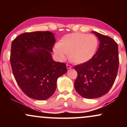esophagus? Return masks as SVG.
I'll list each match as a JSON object with an SVG mask.
<instances>
[{"label":"esophagus","instance_id":"obj_1","mask_svg":"<svg viewBox=\"0 0 127 127\" xmlns=\"http://www.w3.org/2000/svg\"><path fill=\"white\" fill-rule=\"evenodd\" d=\"M66 67H67V69H70V68H72V65H69V64H67L66 65Z\"/></svg>","mask_w":127,"mask_h":127}]
</instances>
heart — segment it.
Listing matches in <instances>:
<instances>
[{"label": "heart", "instance_id": "b5f03b06", "mask_svg": "<svg viewBox=\"0 0 127 127\" xmlns=\"http://www.w3.org/2000/svg\"><path fill=\"white\" fill-rule=\"evenodd\" d=\"M98 46V40L94 34L73 33L62 37L55 45L53 51L60 61L69 59L76 64L88 62L94 57Z\"/></svg>", "mask_w": 127, "mask_h": 127}]
</instances>
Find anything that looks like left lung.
Masks as SVG:
<instances>
[{
	"label": "left lung",
	"instance_id": "obj_1",
	"mask_svg": "<svg viewBox=\"0 0 127 127\" xmlns=\"http://www.w3.org/2000/svg\"><path fill=\"white\" fill-rule=\"evenodd\" d=\"M92 32L100 41L98 50L91 60L75 67L78 72L74 84L76 91L82 97L88 99L98 98L110 90L119 66L116 42L109 36Z\"/></svg>",
	"mask_w": 127,
	"mask_h": 127
}]
</instances>
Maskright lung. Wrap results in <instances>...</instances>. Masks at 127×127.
<instances>
[{
  "label": "right lung",
  "instance_id": "add662e5",
  "mask_svg": "<svg viewBox=\"0 0 127 127\" xmlns=\"http://www.w3.org/2000/svg\"><path fill=\"white\" fill-rule=\"evenodd\" d=\"M54 34L49 31L24 33L11 45L10 57L14 78L28 97L45 100L51 97L60 76L67 72L64 63L52 59Z\"/></svg>",
  "mask_w": 127,
  "mask_h": 127
}]
</instances>
